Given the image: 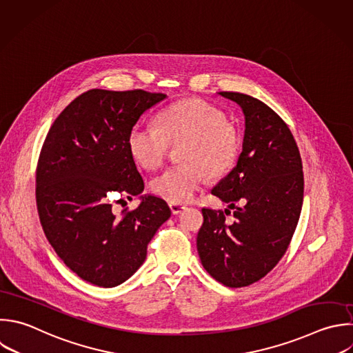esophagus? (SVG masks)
Listing matches in <instances>:
<instances>
[{
	"instance_id": "34e87169",
	"label": "esophagus",
	"mask_w": 353,
	"mask_h": 353,
	"mask_svg": "<svg viewBox=\"0 0 353 353\" xmlns=\"http://www.w3.org/2000/svg\"><path fill=\"white\" fill-rule=\"evenodd\" d=\"M170 208H171V212H172L174 215H178V214H181L183 210H186V205L178 204V203H170Z\"/></svg>"
}]
</instances>
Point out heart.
Masks as SVG:
<instances>
[{"instance_id":"1","label":"heart","mask_w":353,"mask_h":353,"mask_svg":"<svg viewBox=\"0 0 353 353\" xmlns=\"http://www.w3.org/2000/svg\"><path fill=\"white\" fill-rule=\"evenodd\" d=\"M183 145V163L153 179L152 189L161 199L183 204L194 199L207 181L226 174L240 152V137L226 114L203 99H185L165 108L157 125L139 124L128 138L130 153L146 170H157L167 160L171 146Z\"/></svg>"}]
</instances>
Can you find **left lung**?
Instances as JSON below:
<instances>
[{
	"mask_svg": "<svg viewBox=\"0 0 353 353\" xmlns=\"http://www.w3.org/2000/svg\"><path fill=\"white\" fill-rule=\"evenodd\" d=\"M245 119L243 152L236 167L211 190L225 203L241 201L234 222L229 210L203 208L197 252L204 269L226 287L250 285L266 276L287 251L302 201V160L295 139L263 102L240 92H219Z\"/></svg>",
	"mask_w": 353,
	"mask_h": 353,
	"instance_id": "obj_1",
	"label": "left lung"
}]
</instances>
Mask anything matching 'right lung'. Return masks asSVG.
<instances>
[{
    "instance_id": "right-lung-1",
    "label": "right lung",
    "mask_w": 353,
    "mask_h": 353,
    "mask_svg": "<svg viewBox=\"0 0 353 353\" xmlns=\"http://www.w3.org/2000/svg\"><path fill=\"white\" fill-rule=\"evenodd\" d=\"M165 98L143 90H90L58 116L44 141L36 171L40 222L59 258L91 284L116 287L130 279L171 216L156 196H142L120 216L109 201V193L143 192L128 138L139 117Z\"/></svg>"
}]
</instances>
